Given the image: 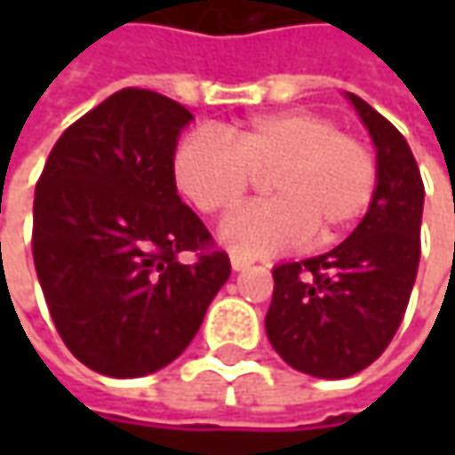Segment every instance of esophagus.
<instances>
[{
    "label": "esophagus",
    "instance_id": "esophagus-1",
    "mask_svg": "<svg viewBox=\"0 0 455 455\" xmlns=\"http://www.w3.org/2000/svg\"><path fill=\"white\" fill-rule=\"evenodd\" d=\"M251 258H243V255L233 253L230 255V266H233V271H245V268H251Z\"/></svg>",
    "mask_w": 455,
    "mask_h": 455
}]
</instances>
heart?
Wrapping results in <instances>:
<instances>
[{
	"instance_id": "heart-1",
	"label": "heart",
	"mask_w": 455,
	"mask_h": 455,
	"mask_svg": "<svg viewBox=\"0 0 455 455\" xmlns=\"http://www.w3.org/2000/svg\"><path fill=\"white\" fill-rule=\"evenodd\" d=\"M268 177L273 197L225 220L222 240L245 255L334 245L367 215L377 192V159L329 116L293 108L258 116L233 139L189 133L174 151V180L204 215L233 210Z\"/></svg>"
}]
</instances>
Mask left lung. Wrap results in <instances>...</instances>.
<instances>
[{
    "mask_svg": "<svg viewBox=\"0 0 455 455\" xmlns=\"http://www.w3.org/2000/svg\"><path fill=\"white\" fill-rule=\"evenodd\" d=\"M377 149V192L329 253L273 268L266 334L293 370L341 379L370 367L405 316L420 260L426 187L405 136L349 93Z\"/></svg>",
    "mask_w": 455,
    "mask_h": 455,
    "instance_id": "obj_1",
    "label": "left lung"
}]
</instances>
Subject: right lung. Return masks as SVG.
<instances>
[{"instance_id":"1","label":"right lung","mask_w":455,"mask_h":455,"mask_svg":"<svg viewBox=\"0 0 455 455\" xmlns=\"http://www.w3.org/2000/svg\"><path fill=\"white\" fill-rule=\"evenodd\" d=\"M192 114L124 88L55 141L35 187L32 258L65 347L108 377H144L187 349L230 258L177 195ZM195 252V264H182Z\"/></svg>"}]
</instances>
